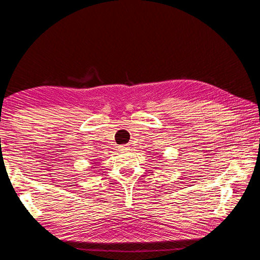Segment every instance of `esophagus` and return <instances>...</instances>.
Instances as JSON below:
<instances>
[{
    "instance_id": "esophagus-1",
    "label": "esophagus",
    "mask_w": 260,
    "mask_h": 260,
    "mask_svg": "<svg viewBox=\"0 0 260 260\" xmlns=\"http://www.w3.org/2000/svg\"><path fill=\"white\" fill-rule=\"evenodd\" d=\"M118 147H119V149H121V151L123 152V151H127V145H119V146H118Z\"/></svg>"
}]
</instances>
